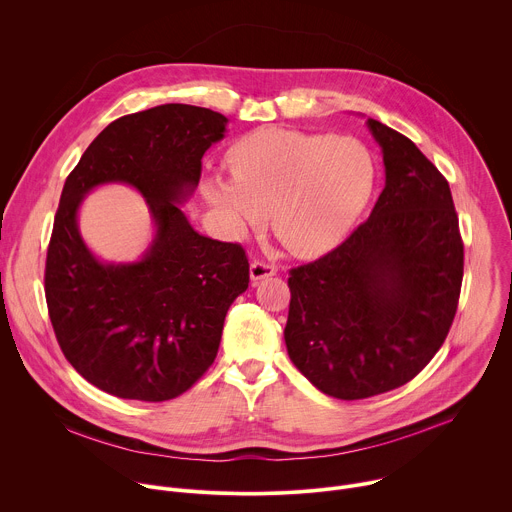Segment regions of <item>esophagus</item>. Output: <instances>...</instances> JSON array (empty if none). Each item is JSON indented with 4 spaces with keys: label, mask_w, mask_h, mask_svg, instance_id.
I'll list each match as a JSON object with an SVG mask.
<instances>
[{
    "label": "esophagus",
    "mask_w": 512,
    "mask_h": 512,
    "mask_svg": "<svg viewBox=\"0 0 512 512\" xmlns=\"http://www.w3.org/2000/svg\"><path fill=\"white\" fill-rule=\"evenodd\" d=\"M251 279L253 281H259V279H265V277H271V275H275L277 273V269H275V265H271V263H265V261H259V259H255L253 263H251Z\"/></svg>",
    "instance_id": "obj_1"
}]
</instances>
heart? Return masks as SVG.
I'll use <instances>...</instances> for the list:
<instances>
[{
	"mask_svg": "<svg viewBox=\"0 0 512 512\" xmlns=\"http://www.w3.org/2000/svg\"><path fill=\"white\" fill-rule=\"evenodd\" d=\"M227 176L202 180L206 202L233 237H245L271 212L277 239L296 255L338 245L369 206L377 160L356 137L265 127L227 152Z\"/></svg>",
	"mask_w": 512,
	"mask_h": 512,
	"instance_id": "heart-1",
	"label": "heart"
}]
</instances>
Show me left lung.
I'll list each match as a JSON object with an SVG mask.
<instances>
[{"label": "left lung", "mask_w": 512, "mask_h": 512, "mask_svg": "<svg viewBox=\"0 0 512 512\" xmlns=\"http://www.w3.org/2000/svg\"><path fill=\"white\" fill-rule=\"evenodd\" d=\"M385 188L342 245L289 271L285 346L322 393L354 401L409 383L458 310L464 245L448 180L377 119Z\"/></svg>", "instance_id": "left-lung-1"}]
</instances>
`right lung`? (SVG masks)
Segmentation results:
<instances>
[{
	"label": "right lung",
	"mask_w": 512,
	"mask_h": 512,
	"mask_svg": "<svg viewBox=\"0 0 512 512\" xmlns=\"http://www.w3.org/2000/svg\"><path fill=\"white\" fill-rule=\"evenodd\" d=\"M227 123L180 103L119 117L64 182L46 255L48 314L66 360L109 395L158 403L188 391L214 362L225 316L249 287L243 247L196 233L180 208ZM103 183L135 187L153 212L157 235L139 262L105 264L80 237L82 198Z\"/></svg>",
	"instance_id": "right-lung-1"
}]
</instances>
